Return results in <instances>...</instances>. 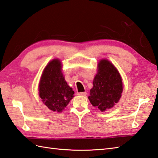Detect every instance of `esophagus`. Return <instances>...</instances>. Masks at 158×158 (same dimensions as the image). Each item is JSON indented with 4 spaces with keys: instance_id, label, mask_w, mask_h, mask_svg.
Instances as JSON below:
<instances>
[{
    "instance_id": "esophagus-1",
    "label": "esophagus",
    "mask_w": 158,
    "mask_h": 158,
    "mask_svg": "<svg viewBox=\"0 0 158 158\" xmlns=\"http://www.w3.org/2000/svg\"><path fill=\"white\" fill-rule=\"evenodd\" d=\"M78 95H81V96H85L86 94V92H80V93H77Z\"/></svg>"
}]
</instances>
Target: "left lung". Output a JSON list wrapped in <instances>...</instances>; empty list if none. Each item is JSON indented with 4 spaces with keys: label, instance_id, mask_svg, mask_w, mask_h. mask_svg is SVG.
<instances>
[{
    "label": "left lung",
    "instance_id": "obj_1",
    "mask_svg": "<svg viewBox=\"0 0 158 158\" xmlns=\"http://www.w3.org/2000/svg\"><path fill=\"white\" fill-rule=\"evenodd\" d=\"M122 90L121 76L117 69L107 59H102L99 63L93 87L90 90V102L94 107L104 111L118 102Z\"/></svg>",
    "mask_w": 158,
    "mask_h": 158
}]
</instances>
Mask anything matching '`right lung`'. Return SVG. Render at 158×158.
<instances>
[{
  "label": "right lung",
  "mask_w": 158,
  "mask_h": 158,
  "mask_svg": "<svg viewBox=\"0 0 158 158\" xmlns=\"http://www.w3.org/2000/svg\"><path fill=\"white\" fill-rule=\"evenodd\" d=\"M74 92L68 85L61 72V64L53 59L48 64L39 83V96L49 110L61 112L73 98Z\"/></svg>",
  "instance_id": "obj_1"
}]
</instances>
